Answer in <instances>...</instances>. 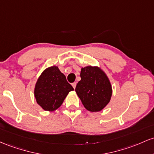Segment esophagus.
<instances>
[{"label": "esophagus", "mask_w": 154, "mask_h": 154, "mask_svg": "<svg viewBox=\"0 0 154 154\" xmlns=\"http://www.w3.org/2000/svg\"><path fill=\"white\" fill-rule=\"evenodd\" d=\"M72 87H73L74 89H75V86H76V82H74V83H72Z\"/></svg>", "instance_id": "34e87169"}]
</instances>
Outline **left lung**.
Returning a JSON list of instances; mask_svg holds the SVG:
<instances>
[{
    "mask_svg": "<svg viewBox=\"0 0 154 154\" xmlns=\"http://www.w3.org/2000/svg\"><path fill=\"white\" fill-rule=\"evenodd\" d=\"M81 81L75 92L84 108L90 112H99L109 103L112 86L106 73L97 66H86L81 70Z\"/></svg>",
    "mask_w": 154,
    "mask_h": 154,
    "instance_id": "obj_1",
    "label": "left lung"
}]
</instances>
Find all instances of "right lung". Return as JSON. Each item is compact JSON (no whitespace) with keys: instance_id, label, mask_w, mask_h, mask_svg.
<instances>
[{"instance_id":"add662e5","label":"right lung","mask_w":154,"mask_h":154,"mask_svg":"<svg viewBox=\"0 0 154 154\" xmlns=\"http://www.w3.org/2000/svg\"><path fill=\"white\" fill-rule=\"evenodd\" d=\"M73 88L57 66L46 68L36 82L34 96L36 102L46 111H54L63 104L64 100Z\"/></svg>"}]
</instances>
